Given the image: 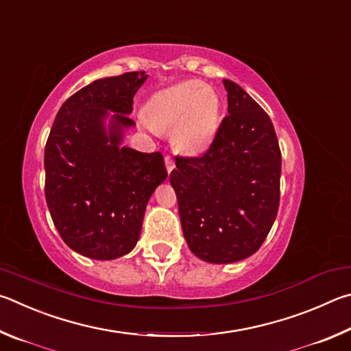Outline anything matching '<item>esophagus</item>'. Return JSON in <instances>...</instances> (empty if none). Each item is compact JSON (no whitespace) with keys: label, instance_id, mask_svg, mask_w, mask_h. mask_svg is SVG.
Segmentation results:
<instances>
[{"label":"esophagus","instance_id":"1","mask_svg":"<svg viewBox=\"0 0 351 351\" xmlns=\"http://www.w3.org/2000/svg\"><path fill=\"white\" fill-rule=\"evenodd\" d=\"M165 165H166V169H168V172H171L172 169L176 168L174 160H172L171 157H165Z\"/></svg>","mask_w":351,"mask_h":351}]
</instances>
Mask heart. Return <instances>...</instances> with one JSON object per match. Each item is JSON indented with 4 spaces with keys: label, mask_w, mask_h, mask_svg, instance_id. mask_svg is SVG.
<instances>
[{
    "label": "heart",
    "mask_w": 351,
    "mask_h": 351,
    "mask_svg": "<svg viewBox=\"0 0 351 351\" xmlns=\"http://www.w3.org/2000/svg\"><path fill=\"white\" fill-rule=\"evenodd\" d=\"M222 103L216 89L188 80L147 98L141 125L151 134L171 129V143L188 156L204 154L216 138Z\"/></svg>",
    "instance_id": "b5f03b06"
}]
</instances>
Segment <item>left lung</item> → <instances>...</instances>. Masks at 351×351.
Segmentation results:
<instances>
[{
	"label": "left lung",
	"instance_id": "1",
	"mask_svg": "<svg viewBox=\"0 0 351 351\" xmlns=\"http://www.w3.org/2000/svg\"><path fill=\"white\" fill-rule=\"evenodd\" d=\"M228 114L202 157H176L174 188L189 250L210 263L253 256L279 210L282 156L274 126L259 104L231 80Z\"/></svg>",
	"mask_w": 351,
	"mask_h": 351
}]
</instances>
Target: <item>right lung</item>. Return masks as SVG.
<instances>
[{"label": "right lung", "instance_id": "obj_1", "mask_svg": "<svg viewBox=\"0 0 351 351\" xmlns=\"http://www.w3.org/2000/svg\"><path fill=\"white\" fill-rule=\"evenodd\" d=\"M145 71L92 82L60 108L45 149L46 202L67 247L112 261L137 245L146 205L168 172L160 152L123 145Z\"/></svg>", "mask_w": 351, "mask_h": 351}]
</instances>
